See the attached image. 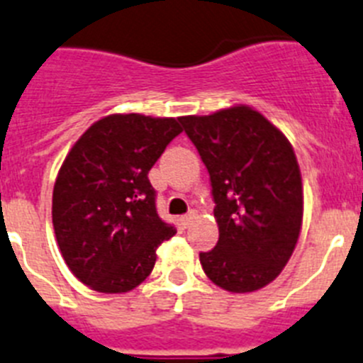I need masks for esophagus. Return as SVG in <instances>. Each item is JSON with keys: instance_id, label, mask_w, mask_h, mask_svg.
Wrapping results in <instances>:
<instances>
[{"instance_id": "esophagus-1", "label": "esophagus", "mask_w": 363, "mask_h": 363, "mask_svg": "<svg viewBox=\"0 0 363 363\" xmlns=\"http://www.w3.org/2000/svg\"><path fill=\"white\" fill-rule=\"evenodd\" d=\"M194 218H197V211L191 210V211H188V213H186V215H182V217L179 218V220H181L182 226L188 228L189 224H191V222H194Z\"/></svg>"}]
</instances>
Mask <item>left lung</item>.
Instances as JSON below:
<instances>
[{"mask_svg": "<svg viewBox=\"0 0 363 363\" xmlns=\"http://www.w3.org/2000/svg\"><path fill=\"white\" fill-rule=\"evenodd\" d=\"M181 123L210 174L218 224L217 246L199 255L202 269L226 291H257L280 275L302 228V177L291 143L244 104Z\"/></svg>", "mask_w": 363, "mask_h": 363, "instance_id": "obj_1", "label": "left lung"}]
</instances>
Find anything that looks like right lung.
Returning <instances> with one entry per match:
<instances>
[{
    "instance_id": "right-lung-1",
    "label": "right lung",
    "mask_w": 363,
    "mask_h": 363,
    "mask_svg": "<svg viewBox=\"0 0 363 363\" xmlns=\"http://www.w3.org/2000/svg\"><path fill=\"white\" fill-rule=\"evenodd\" d=\"M181 117L112 113L72 146L52 195L65 262L99 293H128L152 273L177 231L161 220L148 172L182 132Z\"/></svg>"
}]
</instances>
